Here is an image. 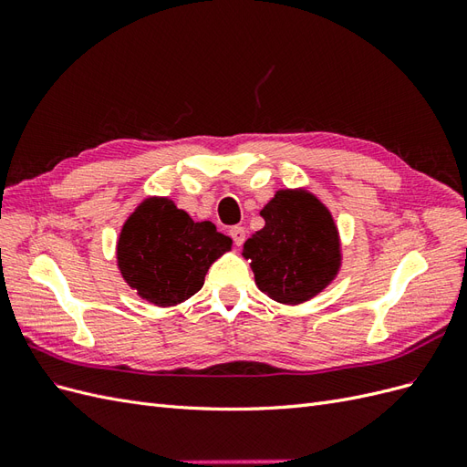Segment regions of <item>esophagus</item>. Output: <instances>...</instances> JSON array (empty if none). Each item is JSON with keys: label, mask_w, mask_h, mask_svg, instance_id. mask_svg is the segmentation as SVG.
<instances>
[{"label": "esophagus", "mask_w": 467, "mask_h": 467, "mask_svg": "<svg viewBox=\"0 0 467 467\" xmlns=\"http://www.w3.org/2000/svg\"><path fill=\"white\" fill-rule=\"evenodd\" d=\"M230 235H232V239H234L237 247L244 245V242H245V230L242 228V225H235V228H232Z\"/></svg>", "instance_id": "esophagus-1"}]
</instances>
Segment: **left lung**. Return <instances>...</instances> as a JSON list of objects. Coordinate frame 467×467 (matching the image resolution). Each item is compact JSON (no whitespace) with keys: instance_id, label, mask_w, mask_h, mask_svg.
Masks as SVG:
<instances>
[{"instance_id":"obj_1","label":"left lung","mask_w":467,"mask_h":467,"mask_svg":"<svg viewBox=\"0 0 467 467\" xmlns=\"http://www.w3.org/2000/svg\"><path fill=\"white\" fill-rule=\"evenodd\" d=\"M261 216L265 228L247 239L242 253L259 290L288 306L312 300L341 268V239L329 208L304 189H282Z\"/></svg>"}]
</instances>
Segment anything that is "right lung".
Returning a JSON list of instances; mask_svg holds the SVG:
<instances>
[{
    "label": "right lung",
    "instance_id": "add662e5",
    "mask_svg": "<svg viewBox=\"0 0 467 467\" xmlns=\"http://www.w3.org/2000/svg\"><path fill=\"white\" fill-rule=\"evenodd\" d=\"M232 249L212 222H194L165 196H150L124 222L117 263L126 285L153 306H177L204 285L210 265Z\"/></svg>",
    "mask_w": 467,
    "mask_h": 467
}]
</instances>
